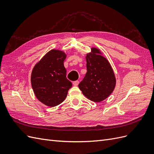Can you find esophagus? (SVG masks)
<instances>
[{
    "label": "esophagus",
    "mask_w": 154,
    "mask_h": 154,
    "mask_svg": "<svg viewBox=\"0 0 154 154\" xmlns=\"http://www.w3.org/2000/svg\"><path fill=\"white\" fill-rule=\"evenodd\" d=\"M79 81H75V82H74L72 83H73V85H74V86H78V84H79Z\"/></svg>",
    "instance_id": "obj_1"
}]
</instances>
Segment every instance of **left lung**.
Wrapping results in <instances>:
<instances>
[{"mask_svg":"<svg viewBox=\"0 0 154 154\" xmlns=\"http://www.w3.org/2000/svg\"><path fill=\"white\" fill-rule=\"evenodd\" d=\"M86 61L87 71L78 87L88 100L99 103L114 91L115 74L108 60L97 48H91V52L87 54Z\"/></svg>","mask_w":154,"mask_h":154,"instance_id":"left-lung-1","label":"left lung"}]
</instances>
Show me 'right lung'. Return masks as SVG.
<instances>
[{
  "label": "right lung",
  "instance_id": "add662e5",
  "mask_svg": "<svg viewBox=\"0 0 154 154\" xmlns=\"http://www.w3.org/2000/svg\"><path fill=\"white\" fill-rule=\"evenodd\" d=\"M63 51L52 49L46 53L32 70L31 86L36 98L48 106H55L66 98L72 83L66 78Z\"/></svg>",
  "mask_w": 154,
  "mask_h": 154
}]
</instances>
